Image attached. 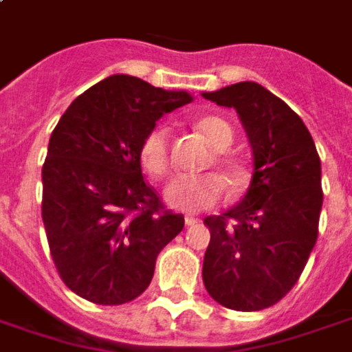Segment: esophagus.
<instances>
[{
	"label": "esophagus",
	"mask_w": 352,
	"mask_h": 352,
	"mask_svg": "<svg viewBox=\"0 0 352 352\" xmlns=\"http://www.w3.org/2000/svg\"><path fill=\"white\" fill-rule=\"evenodd\" d=\"M184 222H186V226H198L199 219H196V217H186Z\"/></svg>",
	"instance_id": "1"
}]
</instances>
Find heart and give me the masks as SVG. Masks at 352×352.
<instances>
[{
  "label": "heart",
  "instance_id": "b5f03b06",
  "mask_svg": "<svg viewBox=\"0 0 352 352\" xmlns=\"http://www.w3.org/2000/svg\"><path fill=\"white\" fill-rule=\"evenodd\" d=\"M198 130L204 133L207 143L214 146V166L221 169L222 177L232 186H239L245 179V168L234 156L222 153L234 141V130L221 116H204L198 122ZM139 162L146 173L160 179L169 171V130L166 126H154L146 131L139 145ZM224 196V183L221 177L207 175H179L166 186L164 199L169 207L183 213H199L221 204Z\"/></svg>",
  "mask_w": 352,
  "mask_h": 352
}]
</instances>
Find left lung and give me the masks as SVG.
Masks as SVG:
<instances>
[{
    "label": "left lung",
    "instance_id": "8db88e82",
    "mask_svg": "<svg viewBox=\"0 0 352 352\" xmlns=\"http://www.w3.org/2000/svg\"><path fill=\"white\" fill-rule=\"evenodd\" d=\"M204 98L236 109L254 156L245 198L204 221L211 232L204 285L228 309H265L298 283L317 243L320 158L302 118L258 82H237Z\"/></svg>",
    "mask_w": 352,
    "mask_h": 352
}]
</instances>
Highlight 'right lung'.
Wrapping results in <instances>:
<instances>
[{
  "instance_id": "right-lung-1",
  "label": "right lung",
  "mask_w": 352,
  "mask_h": 352,
  "mask_svg": "<svg viewBox=\"0 0 352 352\" xmlns=\"http://www.w3.org/2000/svg\"><path fill=\"white\" fill-rule=\"evenodd\" d=\"M188 92L111 75L67 107L43 164L41 214L50 254L69 290L120 305L151 285L158 252L183 230L141 173L139 145Z\"/></svg>"
}]
</instances>
